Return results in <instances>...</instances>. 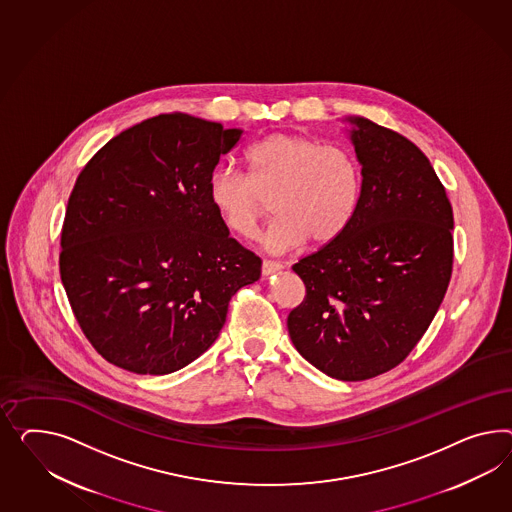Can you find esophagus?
I'll use <instances>...</instances> for the list:
<instances>
[{"instance_id": "esophagus-1", "label": "esophagus", "mask_w": 512, "mask_h": 512, "mask_svg": "<svg viewBox=\"0 0 512 512\" xmlns=\"http://www.w3.org/2000/svg\"><path fill=\"white\" fill-rule=\"evenodd\" d=\"M283 266L281 264L276 263V261H263V266H261V270H263V276H270V274H276L279 272Z\"/></svg>"}]
</instances>
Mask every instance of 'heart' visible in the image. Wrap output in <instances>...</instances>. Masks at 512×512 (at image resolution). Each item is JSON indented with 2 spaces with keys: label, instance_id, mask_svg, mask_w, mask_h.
Returning a JSON list of instances; mask_svg holds the SVG:
<instances>
[{
  "label": "heart",
  "instance_id": "obj_1",
  "mask_svg": "<svg viewBox=\"0 0 512 512\" xmlns=\"http://www.w3.org/2000/svg\"><path fill=\"white\" fill-rule=\"evenodd\" d=\"M246 175L216 169L208 199L221 223L240 238H251L270 201L276 214L263 235L270 251L324 246L345 231L360 205L361 175L356 158L343 147L324 145L304 134L279 132L244 154Z\"/></svg>",
  "mask_w": 512,
  "mask_h": 512
}]
</instances>
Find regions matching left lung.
<instances>
[{
    "instance_id": "1",
    "label": "left lung",
    "mask_w": 512,
    "mask_h": 512,
    "mask_svg": "<svg viewBox=\"0 0 512 512\" xmlns=\"http://www.w3.org/2000/svg\"><path fill=\"white\" fill-rule=\"evenodd\" d=\"M350 121L360 205L341 235L292 266L305 296L287 326L318 371L360 382L406 360L442 304L453 208L410 139L363 117Z\"/></svg>"
}]
</instances>
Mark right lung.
Wrapping results in <instances>:
<instances>
[{"instance_id": "add662e5", "label": "right lung", "mask_w": 512, "mask_h": 512, "mask_svg": "<svg viewBox=\"0 0 512 512\" xmlns=\"http://www.w3.org/2000/svg\"><path fill=\"white\" fill-rule=\"evenodd\" d=\"M240 136L164 113L110 139L78 175L59 272L104 360L136 374L179 371L218 339L229 300L261 276V259L229 236L208 199L210 175Z\"/></svg>"}]
</instances>
